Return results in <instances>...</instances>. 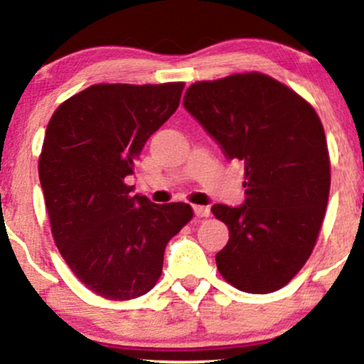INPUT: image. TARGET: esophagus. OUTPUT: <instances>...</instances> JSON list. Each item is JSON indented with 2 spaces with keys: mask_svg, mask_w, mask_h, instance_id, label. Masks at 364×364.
<instances>
[{
  "mask_svg": "<svg viewBox=\"0 0 364 364\" xmlns=\"http://www.w3.org/2000/svg\"><path fill=\"white\" fill-rule=\"evenodd\" d=\"M194 215L198 218H208L211 215V211H209L208 206H194Z\"/></svg>",
  "mask_w": 364,
  "mask_h": 364,
  "instance_id": "34e87169",
  "label": "esophagus"
}]
</instances>
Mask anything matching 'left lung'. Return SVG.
Wrapping results in <instances>:
<instances>
[{
    "label": "left lung",
    "instance_id": "obj_1",
    "mask_svg": "<svg viewBox=\"0 0 364 364\" xmlns=\"http://www.w3.org/2000/svg\"><path fill=\"white\" fill-rule=\"evenodd\" d=\"M183 107L245 165L243 206L211 208L230 230L218 271L240 291H277L305 266L326 216L331 160L317 112L257 71L196 81Z\"/></svg>",
    "mask_w": 364,
    "mask_h": 364
}]
</instances>
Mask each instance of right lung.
Instances as JSON below:
<instances>
[{
    "label": "right lung",
    "mask_w": 364,
    "mask_h": 364,
    "mask_svg": "<svg viewBox=\"0 0 364 364\" xmlns=\"http://www.w3.org/2000/svg\"><path fill=\"white\" fill-rule=\"evenodd\" d=\"M182 90V81L92 85L64 100L47 124L38 178L55 247L73 274L107 300L155 288L166 243L194 216L189 204H153L126 183Z\"/></svg>",
    "instance_id": "1"
}]
</instances>
